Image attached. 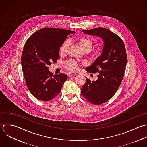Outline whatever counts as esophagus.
I'll list each match as a JSON object with an SVG mask.
<instances>
[{
  "label": "esophagus",
  "mask_w": 147,
  "mask_h": 147,
  "mask_svg": "<svg viewBox=\"0 0 147 147\" xmlns=\"http://www.w3.org/2000/svg\"><path fill=\"white\" fill-rule=\"evenodd\" d=\"M75 75H76V73H75V72H70V73H68V76L70 77H71V76H75Z\"/></svg>",
  "instance_id": "obj_1"
}]
</instances>
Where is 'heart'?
<instances>
[{
	"label": "heart",
	"instance_id": "1",
	"mask_svg": "<svg viewBox=\"0 0 147 147\" xmlns=\"http://www.w3.org/2000/svg\"><path fill=\"white\" fill-rule=\"evenodd\" d=\"M77 44L82 48V49L86 53L90 52L93 45V41L87 37H80L76 40ZM69 46V42L68 40H65L60 46L59 48V54L62 55H64L67 53L68 47ZM96 54V52H94L93 55ZM65 67L68 70L74 71L78 67V63L74 60H69L65 63Z\"/></svg>",
	"mask_w": 147,
	"mask_h": 147
}]
</instances>
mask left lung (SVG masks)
<instances>
[{
  "label": "left lung",
  "mask_w": 147,
  "mask_h": 147,
  "mask_svg": "<svg viewBox=\"0 0 147 147\" xmlns=\"http://www.w3.org/2000/svg\"><path fill=\"white\" fill-rule=\"evenodd\" d=\"M84 33L100 36L104 45L102 54L92 66L85 69L88 73H98V79L91 81L87 77L81 88V95L94 105L102 104L110 100L120 86L127 65V53L122 39L104 27L82 30Z\"/></svg>",
  "instance_id": "left-lung-1"
}]
</instances>
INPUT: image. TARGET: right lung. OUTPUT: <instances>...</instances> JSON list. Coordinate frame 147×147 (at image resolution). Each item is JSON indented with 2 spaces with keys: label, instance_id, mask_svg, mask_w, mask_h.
<instances>
[{
  "label": "right lung",
  "instance_id": "obj_1",
  "mask_svg": "<svg viewBox=\"0 0 147 147\" xmlns=\"http://www.w3.org/2000/svg\"><path fill=\"white\" fill-rule=\"evenodd\" d=\"M75 31L45 27L32 34L26 42L21 57V64L26 85L36 98L49 101L61 91L66 74L53 75L49 66L56 63L59 48L68 35Z\"/></svg>",
  "mask_w": 147,
  "mask_h": 147
}]
</instances>
